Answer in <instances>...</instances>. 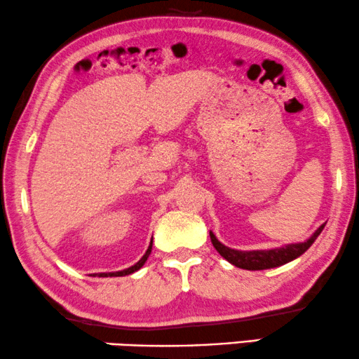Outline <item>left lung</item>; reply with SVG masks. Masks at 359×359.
Returning a JSON list of instances; mask_svg holds the SVG:
<instances>
[{
  "instance_id": "left-lung-1",
  "label": "left lung",
  "mask_w": 359,
  "mask_h": 359,
  "mask_svg": "<svg viewBox=\"0 0 359 359\" xmlns=\"http://www.w3.org/2000/svg\"><path fill=\"white\" fill-rule=\"evenodd\" d=\"M325 224H322L319 229H317L312 237H309L306 242H301V244H290L285 247H280V249H271V250H234L229 249L221 244V242L216 239L213 232H210L211 242H213L215 249L219 252L221 257H224L229 264L239 266V269L244 270H266V269H275V266L285 265L287 262L297 259V257L304 254V252L309 249L319 234L324 229Z\"/></svg>"
}]
</instances>
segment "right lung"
Segmentation results:
<instances>
[{
	"label": "right lung",
	"instance_id": "add662e5",
	"mask_svg": "<svg viewBox=\"0 0 359 359\" xmlns=\"http://www.w3.org/2000/svg\"><path fill=\"white\" fill-rule=\"evenodd\" d=\"M151 247H153V241H151V244H149V247H148V250H146V254L143 255V259H141L138 264L136 265H133V266H130V269H127V270H123V271H117V273H99V276H123V275H130V273H133V271H136V270H140L141 266L144 265V262L148 260V255L151 254Z\"/></svg>",
	"mask_w": 359,
	"mask_h": 359
}]
</instances>
